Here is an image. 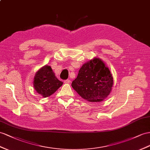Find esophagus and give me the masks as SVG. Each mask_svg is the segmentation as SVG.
Listing matches in <instances>:
<instances>
[{
	"label": "esophagus",
	"mask_w": 150,
	"mask_h": 150,
	"mask_svg": "<svg viewBox=\"0 0 150 150\" xmlns=\"http://www.w3.org/2000/svg\"><path fill=\"white\" fill-rule=\"evenodd\" d=\"M64 82L65 83H70L71 82V80H69V79H67V80H64Z\"/></svg>",
	"instance_id": "esophagus-1"
}]
</instances>
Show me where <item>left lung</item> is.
I'll return each instance as SVG.
<instances>
[{
	"label": "left lung",
	"instance_id": "1",
	"mask_svg": "<svg viewBox=\"0 0 150 150\" xmlns=\"http://www.w3.org/2000/svg\"><path fill=\"white\" fill-rule=\"evenodd\" d=\"M113 83V76L108 68L101 59L94 58L80 69L71 86L86 100L99 102L109 95Z\"/></svg>",
	"mask_w": 150,
	"mask_h": 150
}]
</instances>
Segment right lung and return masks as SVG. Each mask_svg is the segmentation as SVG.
I'll use <instances>...</instances> for the list:
<instances>
[{
    "label": "right lung",
    "instance_id": "1",
    "mask_svg": "<svg viewBox=\"0 0 150 150\" xmlns=\"http://www.w3.org/2000/svg\"><path fill=\"white\" fill-rule=\"evenodd\" d=\"M62 85L63 82L56 77L51 67L47 65L40 69L34 78V88L44 98L50 96Z\"/></svg>",
    "mask_w": 150,
    "mask_h": 150
}]
</instances>
